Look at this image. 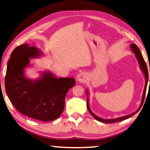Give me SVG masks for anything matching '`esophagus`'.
I'll list each match as a JSON object with an SVG mask.
<instances>
[{"instance_id":"obj_1","label":"esophagus","mask_w":150,"mask_h":150,"mask_svg":"<svg viewBox=\"0 0 150 150\" xmlns=\"http://www.w3.org/2000/svg\"><path fill=\"white\" fill-rule=\"evenodd\" d=\"M88 79V75L85 72H81L77 76V79L79 83H86Z\"/></svg>"}]
</instances>
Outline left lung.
<instances>
[{
  "label": "left lung",
  "instance_id": "1",
  "mask_svg": "<svg viewBox=\"0 0 150 150\" xmlns=\"http://www.w3.org/2000/svg\"><path fill=\"white\" fill-rule=\"evenodd\" d=\"M130 47L131 49L132 52L134 53V55L137 58V59L138 60V62L139 64V67L140 69H141V71L143 73L144 76L145 78V86H144V91H143V93H142V99H141V102H140V105L139 108L131 114H128V115H125L124 116H121V117H118V118H112V119H105V118H102L101 117H99L98 116H97L96 114H95L93 113L92 110L90 109V104H89V92L88 89L86 90V93L87 95V101H86V105H87V108L88 111L90 112V113L92 114V116L96 120H98V121L102 122V123H114V122H121L123 121V120L127 119L130 117L133 116L134 114H136L138 112L140 108H141L142 105L143 104L144 100V98H145V95H146V88H147V85H148V67L147 66H146V64L144 60V58L142 55L141 52H140V49H139V47L135 45L134 43H131L130 45ZM150 70V69H149ZM149 84H150V80H149ZM150 86V84H149Z\"/></svg>",
  "mask_w": 150,
  "mask_h": 150
}]
</instances>
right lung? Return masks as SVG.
I'll list each match as a JSON object with an SVG mask.
<instances>
[{
	"mask_svg": "<svg viewBox=\"0 0 150 150\" xmlns=\"http://www.w3.org/2000/svg\"><path fill=\"white\" fill-rule=\"evenodd\" d=\"M43 52L28 43L19 45L10 55L7 64L5 88L15 108L24 115L43 122L57 119L64 109L65 98L75 84L73 77L57 78L51 71H40L35 79L26 77L30 58H39Z\"/></svg>",
	"mask_w": 150,
	"mask_h": 150,
	"instance_id": "add662e5",
	"label": "right lung"
}]
</instances>
